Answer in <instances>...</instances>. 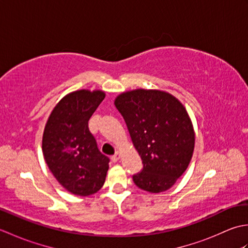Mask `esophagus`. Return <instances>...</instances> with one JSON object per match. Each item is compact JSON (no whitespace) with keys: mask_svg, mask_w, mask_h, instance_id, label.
<instances>
[{"mask_svg":"<svg viewBox=\"0 0 248 248\" xmlns=\"http://www.w3.org/2000/svg\"><path fill=\"white\" fill-rule=\"evenodd\" d=\"M119 157H120V154H119V152H116L114 155H112V157H110V159H112L113 162H117L119 160Z\"/></svg>","mask_w":248,"mask_h":248,"instance_id":"esophagus-1","label":"esophagus"}]
</instances>
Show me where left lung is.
<instances>
[{"mask_svg":"<svg viewBox=\"0 0 248 248\" xmlns=\"http://www.w3.org/2000/svg\"><path fill=\"white\" fill-rule=\"evenodd\" d=\"M115 107L143 163L140 172L132 176L134 183L150 193L171 187L194 150V130L186 108L170 93L145 89L121 93Z\"/></svg>","mask_w":248,"mask_h":248,"instance_id":"left-lung-1","label":"left lung"}]
</instances>
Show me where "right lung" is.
Masks as SVG:
<instances>
[{
    "label": "right lung",
    "instance_id": "add662e5",
    "mask_svg": "<svg viewBox=\"0 0 248 248\" xmlns=\"http://www.w3.org/2000/svg\"><path fill=\"white\" fill-rule=\"evenodd\" d=\"M105 94L103 92H73L51 113L43 138V152L51 172L68 191L88 196L103 186L109 159L98 149L88 129Z\"/></svg>",
    "mask_w": 248,
    "mask_h": 248
}]
</instances>
